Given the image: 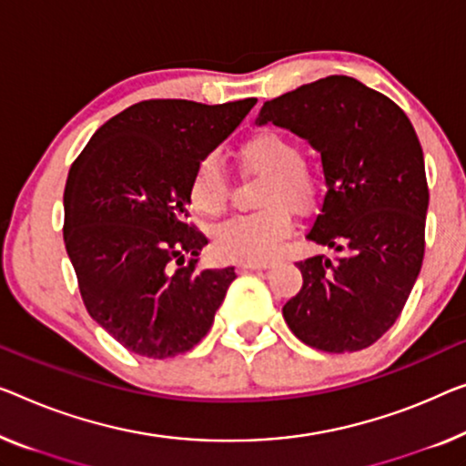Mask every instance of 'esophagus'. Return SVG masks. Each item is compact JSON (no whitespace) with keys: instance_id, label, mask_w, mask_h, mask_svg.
I'll list each match as a JSON object with an SVG mask.
<instances>
[{"instance_id":"esophagus-1","label":"esophagus","mask_w":466,"mask_h":466,"mask_svg":"<svg viewBox=\"0 0 466 466\" xmlns=\"http://www.w3.org/2000/svg\"><path fill=\"white\" fill-rule=\"evenodd\" d=\"M274 266L276 261H242V268L245 269H269Z\"/></svg>"}]
</instances>
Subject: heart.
Here are the masks:
<instances>
[{
    "label": "heart",
    "instance_id": "obj_1",
    "mask_svg": "<svg viewBox=\"0 0 466 466\" xmlns=\"http://www.w3.org/2000/svg\"><path fill=\"white\" fill-rule=\"evenodd\" d=\"M240 163L247 171L261 173L259 205L266 211L234 215L213 230L219 255L228 259L263 261L278 251L290 234V209H305L314 197V186L303 169V155L295 142L276 131H261L240 146ZM190 203L203 215H218L228 198V182L215 157L200 158L190 179Z\"/></svg>",
    "mask_w": 466,
    "mask_h": 466
}]
</instances>
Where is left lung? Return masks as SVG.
<instances>
[{
    "label": "left lung",
    "instance_id": "1",
    "mask_svg": "<svg viewBox=\"0 0 466 466\" xmlns=\"http://www.w3.org/2000/svg\"><path fill=\"white\" fill-rule=\"evenodd\" d=\"M257 125L290 129L320 152L326 194L305 238L337 253L299 261L303 287L282 308L305 345H372L404 309L425 255V158L404 110L330 75L263 104Z\"/></svg>",
    "mask_w": 466,
    "mask_h": 466
}]
</instances>
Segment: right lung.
Returning <instances> with one entry per match:
<instances>
[{"instance_id":"right-lung-1","label":"right lung","mask_w":466,"mask_h":466,"mask_svg":"<svg viewBox=\"0 0 466 466\" xmlns=\"http://www.w3.org/2000/svg\"><path fill=\"white\" fill-rule=\"evenodd\" d=\"M255 104L137 102L104 123L68 171L65 245L83 303L137 356L192 350L236 278L232 266L194 269L207 238L186 224L188 188L200 158Z\"/></svg>"}]
</instances>
